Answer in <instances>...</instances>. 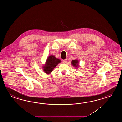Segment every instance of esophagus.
Wrapping results in <instances>:
<instances>
[{"mask_svg": "<svg viewBox=\"0 0 122 122\" xmlns=\"http://www.w3.org/2000/svg\"><path fill=\"white\" fill-rule=\"evenodd\" d=\"M62 61H63L64 63H66L67 62V59H65V60H63Z\"/></svg>", "mask_w": 122, "mask_h": 122, "instance_id": "obj_1", "label": "esophagus"}]
</instances>
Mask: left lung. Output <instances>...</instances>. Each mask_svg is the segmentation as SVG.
<instances>
[{"mask_svg": "<svg viewBox=\"0 0 122 122\" xmlns=\"http://www.w3.org/2000/svg\"><path fill=\"white\" fill-rule=\"evenodd\" d=\"M71 64L75 68L78 69V67H79V61L78 59L72 60Z\"/></svg>", "mask_w": 122, "mask_h": 122, "instance_id": "obj_1", "label": "left lung"}]
</instances>
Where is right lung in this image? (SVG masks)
Returning a JSON list of instances; mask_svg holds the SVG:
<instances>
[{"label": "right lung", "instance_id": "right-lung-1", "mask_svg": "<svg viewBox=\"0 0 122 122\" xmlns=\"http://www.w3.org/2000/svg\"><path fill=\"white\" fill-rule=\"evenodd\" d=\"M61 62V60L57 58L55 56L50 55L47 58L45 64L43 65V70L46 74H50L57 65Z\"/></svg>", "mask_w": 122, "mask_h": 122}]
</instances>
